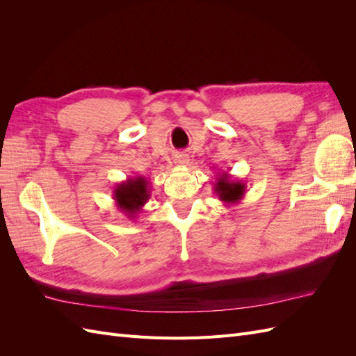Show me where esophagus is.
<instances>
[{
    "mask_svg": "<svg viewBox=\"0 0 356 356\" xmlns=\"http://www.w3.org/2000/svg\"><path fill=\"white\" fill-rule=\"evenodd\" d=\"M175 163H177L178 166H186V165L188 163V159H187V156H184V154H179V156H177V159H175Z\"/></svg>",
    "mask_w": 356,
    "mask_h": 356,
    "instance_id": "obj_1",
    "label": "esophagus"
}]
</instances>
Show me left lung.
Instances as JSON below:
<instances>
[{
	"instance_id": "1",
	"label": "left lung",
	"mask_w": 356,
	"mask_h": 356,
	"mask_svg": "<svg viewBox=\"0 0 356 356\" xmlns=\"http://www.w3.org/2000/svg\"><path fill=\"white\" fill-rule=\"evenodd\" d=\"M213 191L215 195L218 196V199L227 204H234L238 203L246 191L245 182L233 179V177L227 172L217 177V181L213 184Z\"/></svg>"
}]
</instances>
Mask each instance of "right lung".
<instances>
[{
	"mask_svg": "<svg viewBox=\"0 0 356 356\" xmlns=\"http://www.w3.org/2000/svg\"><path fill=\"white\" fill-rule=\"evenodd\" d=\"M115 207L127 218H136L149 199V182L144 177H131L114 188Z\"/></svg>",
	"mask_w": 356,
	"mask_h": 356,
	"instance_id": "right-lung-1",
	"label": "right lung"
}]
</instances>
